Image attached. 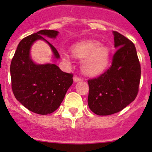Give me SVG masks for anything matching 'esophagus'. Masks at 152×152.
Returning <instances> with one entry per match:
<instances>
[{
  "label": "esophagus",
  "instance_id": "1",
  "mask_svg": "<svg viewBox=\"0 0 152 152\" xmlns=\"http://www.w3.org/2000/svg\"><path fill=\"white\" fill-rule=\"evenodd\" d=\"M73 79H74V81H75V82H77V81H79V80H81V78H80V77H77V76H76V75H75V76H74Z\"/></svg>",
  "mask_w": 152,
  "mask_h": 152
}]
</instances>
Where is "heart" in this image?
Masks as SVG:
<instances>
[{"label": "heart", "instance_id": "1", "mask_svg": "<svg viewBox=\"0 0 152 152\" xmlns=\"http://www.w3.org/2000/svg\"><path fill=\"white\" fill-rule=\"evenodd\" d=\"M72 54L82 60L81 70L85 75L95 76L101 74L108 65L110 50L107 46L96 41L88 40L77 42L72 48ZM63 59L69 61L68 55H63Z\"/></svg>", "mask_w": 152, "mask_h": 152}]
</instances>
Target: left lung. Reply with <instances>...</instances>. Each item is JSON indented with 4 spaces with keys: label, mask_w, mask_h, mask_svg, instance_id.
<instances>
[{
    "label": "left lung",
    "mask_w": 152,
    "mask_h": 152,
    "mask_svg": "<svg viewBox=\"0 0 152 152\" xmlns=\"http://www.w3.org/2000/svg\"><path fill=\"white\" fill-rule=\"evenodd\" d=\"M116 52L112 64L99 77L88 80V103L93 113L107 116L121 111L133 101L139 92L141 65L135 45L113 31Z\"/></svg>",
    "instance_id": "8db88e82"
}]
</instances>
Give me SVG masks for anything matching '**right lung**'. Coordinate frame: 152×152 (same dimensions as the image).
Instances as JSON below:
<instances>
[{
    "instance_id": "1",
    "label": "right lung",
    "mask_w": 152,
    "mask_h": 152,
    "mask_svg": "<svg viewBox=\"0 0 152 152\" xmlns=\"http://www.w3.org/2000/svg\"><path fill=\"white\" fill-rule=\"evenodd\" d=\"M58 32L42 29L26 36L19 43L10 64L11 87L16 99L29 110L47 115L56 111L73 84V75L62 72L55 64H36L29 50L35 41L42 39L49 44L55 58L57 49L43 36L56 38Z\"/></svg>"
}]
</instances>
